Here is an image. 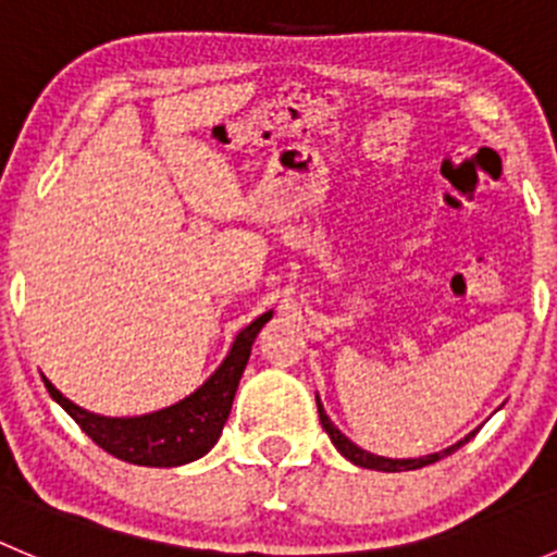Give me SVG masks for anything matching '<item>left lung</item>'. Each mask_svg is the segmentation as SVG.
I'll use <instances>...</instances> for the list:
<instances>
[{
    "instance_id": "8db88e82",
    "label": "left lung",
    "mask_w": 557,
    "mask_h": 557,
    "mask_svg": "<svg viewBox=\"0 0 557 557\" xmlns=\"http://www.w3.org/2000/svg\"><path fill=\"white\" fill-rule=\"evenodd\" d=\"M314 401H318V414H320V423H323L325 434L331 436V442H334V447L345 455L350 463L361 466V469H374V471H412V469H423V466L429 463H436L440 458H445V455H450L458 450V447H463L466 442L471 440V436L476 434V431H471V434H466L463 440L455 442V445L447 447V450H440V453H431V455H420V458H385V455H374L369 450H363V447H358L356 442L347 440L345 434H342L339 429H336L334 423H331V418L325 414L323 404H320V398L314 396Z\"/></svg>"
}]
</instances>
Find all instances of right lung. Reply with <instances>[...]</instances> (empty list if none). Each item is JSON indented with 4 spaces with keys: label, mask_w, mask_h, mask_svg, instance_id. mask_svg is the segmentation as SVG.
Returning <instances> with one entry per match:
<instances>
[{
    "label": "right lung",
    "mask_w": 557,
    "mask_h": 557,
    "mask_svg": "<svg viewBox=\"0 0 557 557\" xmlns=\"http://www.w3.org/2000/svg\"><path fill=\"white\" fill-rule=\"evenodd\" d=\"M272 314L274 312L269 310L252 320L250 325H245L234 339L228 356L205 380V385L196 387L183 401L159 409V412L134 414V418H107V414L77 407L48 377H42L45 387L53 396V401L61 404V409L102 450L115 455V458L137 466H156V469L190 463V460L210 453L215 442L221 440V431L226 425L228 412H232L234 393H237L247 358H250L252 342H256L263 323L272 320Z\"/></svg>",
    "instance_id": "right-lung-1"
}]
</instances>
